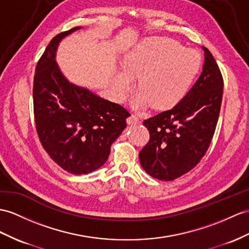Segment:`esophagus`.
<instances>
[{
	"label": "esophagus",
	"instance_id": "34e87169",
	"mask_svg": "<svg viewBox=\"0 0 249 249\" xmlns=\"http://www.w3.org/2000/svg\"><path fill=\"white\" fill-rule=\"evenodd\" d=\"M126 123H128L129 124H138L139 123V118L136 116V115L132 114L131 116L128 117V119H126Z\"/></svg>",
	"mask_w": 249,
	"mask_h": 249
}]
</instances>
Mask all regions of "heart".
<instances>
[{
	"mask_svg": "<svg viewBox=\"0 0 249 249\" xmlns=\"http://www.w3.org/2000/svg\"><path fill=\"white\" fill-rule=\"evenodd\" d=\"M201 56L169 38H149L142 41L125 54L124 70L116 72L113 92L124 101L138 78L136 106L152 105L165 110L178 105L191 87L201 69Z\"/></svg>",
	"mask_w": 249,
	"mask_h": 249,
	"instance_id": "heart-1",
	"label": "heart"
}]
</instances>
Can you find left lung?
Wrapping results in <instances>:
<instances>
[{
  "mask_svg": "<svg viewBox=\"0 0 249 249\" xmlns=\"http://www.w3.org/2000/svg\"><path fill=\"white\" fill-rule=\"evenodd\" d=\"M203 71L171 110L143 120L150 133L139 152L142 167L160 180H173L192 170L207 152L219 119L224 81L206 47Z\"/></svg>",
  "mask_w": 249,
  "mask_h": 249,
  "instance_id": "8db88e82",
  "label": "left lung"
}]
</instances>
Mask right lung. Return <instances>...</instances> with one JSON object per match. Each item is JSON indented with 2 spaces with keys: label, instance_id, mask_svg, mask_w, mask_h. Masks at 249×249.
I'll return each mask as SVG.
<instances>
[{
  "label": "right lung",
  "instance_id": "1",
  "mask_svg": "<svg viewBox=\"0 0 249 249\" xmlns=\"http://www.w3.org/2000/svg\"><path fill=\"white\" fill-rule=\"evenodd\" d=\"M80 26L52 39L36 66V130L51 159L71 174H87L107 160L111 145L126 126L124 107L70 83L56 63L59 42Z\"/></svg>",
  "mask_w": 249,
  "mask_h": 249
}]
</instances>
